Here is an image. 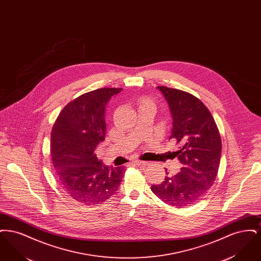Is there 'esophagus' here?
I'll return each mask as SVG.
<instances>
[{
  "mask_svg": "<svg viewBox=\"0 0 261 261\" xmlns=\"http://www.w3.org/2000/svg\"><path fill=\"white\" fill-rule=\"evenodd\" d=\"M135 164L137 165H140V166H146V165H148V162H144V161H139V160H136L135 161Z\"/></svg>",
  "mask_w": 261,
  "mask_h": 261,
  "instance_id": "1",
  "label": "esophagus"
}]
</instances>
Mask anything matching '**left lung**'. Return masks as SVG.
<instances>
[{
  "label": "left lung",
  "instance_id": "8db88e82",
  "mask_svg": "<svg viewBox=\"0 0 261 261\" xmlns=\"http://www.w3.org/2000/svg\"><path fill=\"white\" fill-rule=\"evenodd\" d=\"M173 119L171 136L180 149L174 151L181 171L168 175L162 184L150 187L163 202L177 207L194 204L210 190L218 172L221 138L207 108L184 91L159 86Z\"/></svg>",
  "mask_w": 261,
  "mask_h": 261
}]
</instances>
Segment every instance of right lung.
<instances>
[{"label": "right lung", "mask_w": 261, "mask_h": 261, "mask_svg": "<svg viewBox=\"0 0 261 261\" xmlns=\"http://www.w3.org/2000/svg\"><path fill=\"white\" fill-rule=\"evenodd\" d=\"M120 88H101L81 95L60 113L50 134L56 176L64 192L84 204H99L119 189L124 166H107L96 149L107 133L106 109Z\"/></svg>", "instance_id": "add662e5"}]
</instances>
